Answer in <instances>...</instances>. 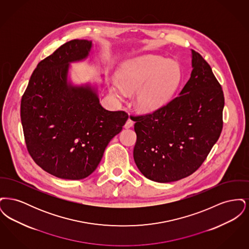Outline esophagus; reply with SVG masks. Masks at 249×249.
<instances>
[{
	"mask_svg": "<svg viewBox=\"0 0 249 249\" xmlns=\"http://www.w3.org/2000/svg\"><path fill=\"white\" fill-rule=\"evenodd\" d=\"M132 126H133V121H132V119H130V118H129V119H127V121H126L124 127H125L126 129H129V128H131Z\"/></svg>",
	"mask_w": 249,
	"mask_h": 249,
	"instance_id": "34e87169",
	"label": "esophagus"
}]
</instances>
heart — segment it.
Here are the masks:
<instances>
[{
  "instance_id": "1",
  "label": "heart",
  "mask_w": 249,
  "mask_h": 249,
  "mask_svg": "<svg viewBox=\"0 0 249 249\" xmlns=\"http://www.w3.org/2000/svg\"><path fill=\"white\" fill-rule=\"evenodd\" d=\"M113 82L111 91L119 99L127 91H137L135 103L143 112H153L164 106L175 92L180 81V70L177 63L165 59L146 55L126 62Z\"/></svg>"
}]
</instances>
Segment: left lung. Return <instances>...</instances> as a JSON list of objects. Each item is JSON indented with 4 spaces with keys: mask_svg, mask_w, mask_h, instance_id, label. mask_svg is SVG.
Masks as SVG:
<instances>
[{
    "mask_svg": "<svg viewBox=\"0 0 249 249\" xmlns=\"http://www.w3.org/2000/svg\"><path fill=\"white\" fill-rule=\"evenodd\" d=\"M189 81L180 93L135 121V164L148 179L169 183L196 172L223 128L224 94L210 65L192 50Z\"/></svg>",
    "mask_w": 249,
    "mask_h": 249,
    "instance_id": "left-lung-1",
    "label": "left lung"
}]
</instances>
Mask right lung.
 <instances>
[{
    "label": "right lung",
    "instance_id": "1",
    "mask_svg": "<svg viewBox=\"0 0 249 249\" xmlns=\"http://www.w3.org/2000/svg\"><path fill=\"white\" fill-rule=\"evenodd\" d=\"M91 42L71 40L41 60L21 98L29 154L48 174L70 180L91 175L106 147L129 118L108 111L90 87L67 83L69 63L88 57Z\"/></svg>",
    "mask_w": 249,
    "mask_h": 249
}]
</instances>
